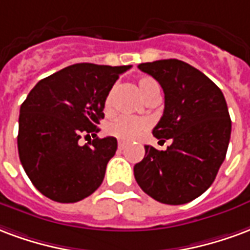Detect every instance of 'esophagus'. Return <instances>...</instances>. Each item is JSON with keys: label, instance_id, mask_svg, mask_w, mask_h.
<instances>
[{"label": "esophagus", "instance_id": "obj_1", "mask_svg": "<svg viewBox=\"0 0 250 250\" xmlns=\"http://www.w3.org/2000/svg\"><path fill=\"white\" fill-rule=\"evenodd\" d=\"M124 147H125V143H123V141H120V143H118V149H120V150H123Z\"/></svg>", "mask_w": 250, "mask_h": 250}]
</instances>
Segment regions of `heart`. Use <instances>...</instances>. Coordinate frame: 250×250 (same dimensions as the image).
<instances>
[{"instance_id":"heart-1","label":"heart","mask_w":250,"mask_h":250,"mask_svg":"<svg viewBox=\"0 0 250 250\" xmlns=\"http://www.w3.org/2000/svg\"><path fill=\"white\" fill-rule=\"evenodd\" d=\"M154 87H160L156 80H153L150 77H143L138 80V89L143 94V97L145 98L152 92ZM113 105V90L107 93L105 103H104V107L105 112H112ZM149 126V123L144 118L137 117H127V116H121L112 120L110 123H107L106 125V133L109 136L118 138L121 141H132L137 137L138 134L144 132L146 127Z\"/></svg>"}]
</instances>
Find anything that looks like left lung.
Listing matches in <instances>:
<instances>
[{"label": "left lung", "instance_id": "8db88e82", "mask_svg": "<svg viewBox=\"0 0 250 250\" xmlns=\"http://www.w3.org/2000/svg\"><path fill=\"white\" fill-rule=\"evenodd\" d=\"M138 69L157 80L165 94L153 136L173 143L167 150L145 145L134 178L156 201H193L212 185L227 156L232 121L225 97L210 78L180 60L140 63Z\"/></svg>", "mask_w": 250, "mask_h": 250}]
</instances>
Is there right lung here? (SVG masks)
<instances>
[{
  "mask_svg": "<svg viewBox=\"0 0 250 250\" xmlns=\"http://www.w3.org/2000/svg\"><path fill=\"white\" fill-rule=\"evenodd\" d=\"M130 65L74 63L43 78L20 109L18 154L23 170L43 196L77 202L103 184L109 160L117 150L114 137L98 138L104 103L120 74ZM83 134L96 137L81 147Z\"/></svg>",
  "mask_w": 250,
  "mask_h": 250,
  "instance_id": "add662e5",
  "label": "right lung"
}]
</instances>
